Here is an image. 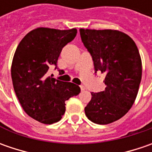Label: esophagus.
<instances>
[{"label":"esophagus","mask_w":152,"mask_h":152,"mask_svg":"<svg viewBox=\"0 0 152 152\" xmlns=\"http://www.w3.org/2000/svg\"><path fill=\"white\" fill-rule=\"evenodd\" d=\"M80 89H81V91H85V87L84 85H80Z\"/></svg>","instance_id":"1"}]
</instances>
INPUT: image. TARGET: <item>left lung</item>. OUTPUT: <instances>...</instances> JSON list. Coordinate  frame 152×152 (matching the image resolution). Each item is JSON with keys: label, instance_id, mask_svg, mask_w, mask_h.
<instances>
[{"label": "left lung", "instance_id": "1", "mask_svg": "<svg viewBox=\"0 0 152 152\" xmlns=\"http://www.w3.org/2000/svg\"><path fill=\"white\" fill-rule=\"evenodd\" d=\"M80 36L90 52L96 73H105V91L91 93L86 117L97 124H108L124 117L137 96L142 63L134 41L118 30L80 28Z\"/></svg>", "mask_w": 152, "mask_h": 152}]
</instances>
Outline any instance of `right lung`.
<instances>
[{
  "label": "right lung",
  "mask_w": 152,
  "mask_h": 152,
  "mask_svg": "<svg viewBox=\"0 0 152 152\" xmlns=\"http://www.w3.org/2000/svg\"><path fill=\"white\" fill-rule=\"evenodd\" d=\"M76 34V28H38L27 34L15 51L11 74L16 96L24 112L45 124L60 121L66 110L65 102L80 93L79 85L47 73L50 66L56 68L62 48Z\"/></svg>",
  "instance_id": "add662e5"
}]
</instances>
